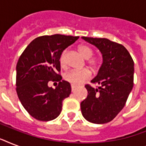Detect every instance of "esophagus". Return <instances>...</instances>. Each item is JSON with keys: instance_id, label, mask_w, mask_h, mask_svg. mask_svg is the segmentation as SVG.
Returning a JSON list of instances; mask_svg holds the SVG:
<instances>
[{"instance_id": "esophagus-1", "label": "esophagus", "mask_w": 146, "mask_h": 146, "mask_svg": "<svg viewBox=\"0 0 146 146\" xmlns=\"http://www.w3.org/2000/svg\"><path fill=\"white\" fill-rule=\"evenodd\" d=\"M75 89H76L75 86H74V85H71V90H72V92L75 91Z\"/></svg>"}]
</instances>
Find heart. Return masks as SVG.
I'll use <instances>...</instances> for the list:
<instances>
[{
    "label": "heart",
    "instance_id": "1",
    "mask_svg": "<svg viewBox=\"0 0 146 146\" xmlns=\"http://www.w3.org/2000/svg\"><path fill=\"white\" fill-rule=\"evenodd\" d=\"M78 50L84 59L88 60V64L91 67L94 68L98 64V60L97 58H91L93 54L92 49L86 44H81L78 47ZM60 64L61 66H65V51L62 53L60 57ZM90 72L86 69L80 70H70L66 73L64 76V80L70 84L77 86L82 84L86 80L90 78Z\"/></svg>",
    "mask_w": 146,
    "mask_h": 146
}]
</instances>
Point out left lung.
Wrapping results in <instances>:
<instances>
[{
  "label": "left lung",
  "mask_w": 146,
  "mask_h": 146,
  "mask_svg": "<svg viewBox=\"0 0 146 146\" xmlns=\"http://www.w3.org/2000/svg\"><path fill=\"white\" fill-rule=\"evenodd\" d=\"M82 38L101 51L103 62L91 81L99 86H85L88 96L80 104L81 112L89 122L103 124L113 120L127 102L133 86L134 62L122 44L108 38Z\"/></svg>",
  "instance_id": "obj_1"
}]
</instances>
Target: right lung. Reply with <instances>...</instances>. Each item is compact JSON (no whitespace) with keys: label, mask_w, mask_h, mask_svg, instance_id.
Returning a JSON list of instances; mask_svg holds the SVG:
<instances>
[{"label":"right lung","mask_w":146,"mask_h":146,"mask_svg":"<svg viewBox=\"0 0 146 146\" xmlns=\"http://www.w3.org/2000/svg\"><path fill=\"white\" fill-rule=\"evenodd\" d=\"M79 36L56 34L43 35L33 40L19 57L17 64V93L26 111L41 121L57 118L63 101L71 93L70 84L62 80L60 57L64 49ZM59 82L55 89L49 81Z\"/></svg>","instance_id":"add662e5"}]
</instances>
